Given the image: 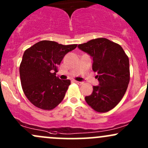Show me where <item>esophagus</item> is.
<instances>
[{
    "mask_svg": "<svg viewBox=\"0 0 148 148\" xmlns=\"http://www.w3.org/2000/svg\"><path fill=\"white\" fill-rule=\"evenodd\" d=\"M74 82H75L76 84H79V85L83 84V82H78V81H74Z\"/></svg>",
    "mask_w": 148,
    "mask_h": 148,
    "instance_id": "1",
    "label": "esophagus"
}]
</instances>
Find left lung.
I'll use <instances>...</instances> for the list:
<instances>
[{"label": "left lung", "instance_id": "8db88e82", "mask_svg": "<svg viewBox=\"0 0 148 148\" xmlns=\"http://www.w3.org/2000/svg\"><path fill=\"white\" fill-rule=\"evenodd\" d=\"M78 47L93 58L92 69L97 72L99 82L85 100L94 111H109L121 101L128 86V57L120 45L103 37L79 45Z\"/></svg>", "mask_w": 148, "mask_h": 148}]
</instances>
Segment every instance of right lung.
<instances>
[{
	"label": "right lung",
	"instance_id": "obj_1",
	"mask_svg": "<svg viewBox=\"0 0 148 148\" xmlns=\"http://www.w3.org/2000/svg\"><path fill=\"white\" fill-rule=\"evenodd\" d=\"M77 47L42 40L25 51L20 65L21 86L35 106L50 111L63 100L71 82L60 79L56 72L65 54Z\"/></svg>",
	"mask_w": 148,
	"mask_h": 148
}]
</instances>
